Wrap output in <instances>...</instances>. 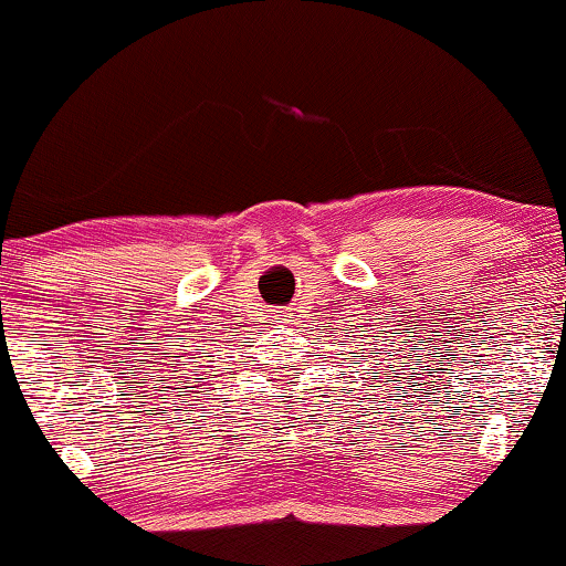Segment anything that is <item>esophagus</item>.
Here are the masks:
<instances>
[{
  "label": "esophagus",
  "mask_w": 566,
  "mask_h": 566,
  "mask_svg": "<svg viewBox=\"0 0 566 566\" xmlns=\"http://www.w3.org/2000/svg\"><path fill=\"white\" fill-rule=\"evenodd\" d=\"M279 318H282V324H287V322H292V316H290V313H282V311H279Z\"/></svg>",
  "instance_id": "34e87169"
}]
</instances>
